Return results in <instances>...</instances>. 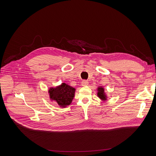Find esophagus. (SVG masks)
<instances>
[{
	"instance_id": "esophagus-1",
	"label": "esophagus",
	"mask_w": 156,
	"mask_h": 156,
	"mask_svg": "<svg viewBox=\"0 0 156 156\" xmlns=\"http://www.w3.org/2000/svg\"><path fill=\"white\" fill-rule=\"evenodd\" d=\"M87 84H88V81H87V80H83L82 82H81V85L82 86H86V85H87Z\"/></svg>"
}]
</instances>
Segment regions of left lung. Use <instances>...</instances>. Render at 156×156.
<instances>
[{
    "label": "left lung",
    "instance_id": "8db88e82",
    "mask_svg": "<svg viewBox=\"0 0 156 156\" xmlns=\"http://www.w3.org/2000/svg\"><path fill=\"white\" fill-rule=\"evenodd\" d=\"M98 97H99V98H101L102 100H105L106 98H105V96L104 94V88H102V87H98Z\"/></svg>",
    "mask_w": 156,
    "mask_h": 156
}]
</instances>
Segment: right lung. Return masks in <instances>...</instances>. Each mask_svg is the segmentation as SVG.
<instances>
[{"mask_svg":"<svg viewBox=\"0 0 156 156\" xmlns=\"http://www.w3.org/2000/svg\"><path fill=\"white\" fill-rule=\"evenodd\" d=\"M75 89L65 83L55 88H51L49 93L50 98L57 101L58 104L62 107L69 105L75 95Z\"/></svg>","mask_w":156,"mask_h":156,"instance_id":"right-lung-1","label":"right lung"}]
</instances>
